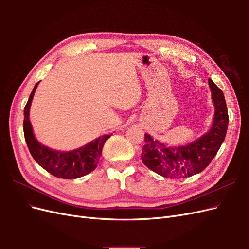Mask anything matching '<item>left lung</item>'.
Returning a JSON list of instances; mask_svg holds the SVG:
<instances>
[{
	"label": "left lung",
	"mask_w": 249,
	"mask_h": 249,
	"mask_svg": "<svg viewBox=\"0 0 249 249\" xmlns=\"http://www.w3.org/2000/svg\"><path fill=\"white\" fill-rule=\"evenodd\" d=\"M215 105V117L211 130L186 146L166 147L163 143L144 135L142 162L150 170L168 178H186L201 172L212 162L228 131L229 113L223 92L209 79Z\"/></svg>",
	"instance_id": "left-lung-1"
}]
</instances>
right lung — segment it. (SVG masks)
Here are the masks:
<instances>
[{"mask_svg": "<svg viewBox=\"0 0 249 249\" xmlns=\"http://www.w3.org/2000/svg\"><path fill=\"white\" fill-rule=\"evenodd\" d=\"M39 82L36 83L30 94L24 113V135L33 159L51 175L60 178L72 179L88 175L96 168L102 155L103 146L111 135H104L84 147L69 153L56 152V150H52L41 145L34 137L31 122L29 119L30 106H31L34 92Z\"/></svg>", "mask_w": 249, "mask_h": 249, "instance_id": "right-lung-1", "label": "right lung"}]
</instances>
